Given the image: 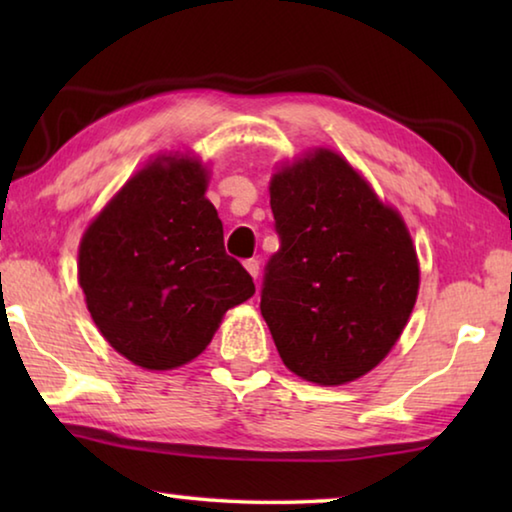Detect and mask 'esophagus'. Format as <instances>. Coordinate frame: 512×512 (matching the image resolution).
I'll list each match as a JSON object with an SVG mask.
<instances>
[{
	"label": "esophagus",
	"mask_w": 512,
	"mask_h": 512,
	"mask_svg": "<svg viewBox=\"0 0 512 512\" xmlns=\"http://www.w3.org/2000/svg\"><path fill=\"white\" fill-rule=\"evenodd\" d=\"M244 266H246V271L257 280V275H259V262H257V259H246Z\"/></svg>",
	"instance_id": "esophagus-1"
}]
</instances>
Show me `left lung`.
Masks as SVG:
<instances>
[{
	"label": "left lung",
	"instance_id": "obj_1",
	"mask_svg": "<svg viewBox=\"0 0 512 512\" xmlns=\"http://www.w3.org/2000/svg\"><path fill=\"white\" fill-rule=\"evenodd\" d=\"M280 250L262 316L291 372L323 386L366 375L400 339L418 298V257L400 214L341 155H307L271 180Z\"/></svg>",
	"mask_w": 512,
	"mask_h": 512
}]
</instances>
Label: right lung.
Returning a JSON list of instances; mask_svg holds the SVG:
<instances>
[{
	"label": "right lung",
	"instance_id": "right-lung-1",
	"mask_svg": "<svg viewBox=\"0 0 512 512\" xmlns=\"http://www.w3.org/2000/svg\"><path fill=\"white\" fill-rule=\"evenodd\" d=\"M196 160L137 171L85 230L79 282L92 320L128 361L169 370L196 359L225 311L255 293L225 253Z\"/></svg>",
	"mask_w": 512,
	"mask_h": 512
}]
</instances>
